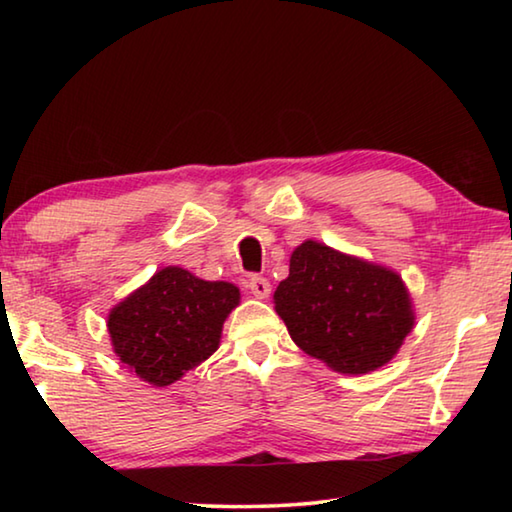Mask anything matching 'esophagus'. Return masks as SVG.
<instances>
[{
  "label": "esophagus",
  "mask_w": 512,
  "mask_h": 512,
  "mask_svg": "<svg viewBox=\"0 0 512 512\" xmlns=\"http://www.w3.org/2000/svg\"><path fill=\"white\" fill-rule=\"evenodd\" d=\"M246 289L253 293L255 298H268V293H271V282L266 280V277H259L253 275L250 280L246 282Z\"/></svg>",
  "instance_id": "esophagus-1"
}]
</instances>
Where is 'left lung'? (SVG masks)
Listing matches in <instances>:
<instances>
[{
  "instance_id": "left-lung-1",
  "label": "left lung",
  "mask_w": 512,
  "mask_h": 512,
  "mask_svg": "<svg viewBox=\"0 0 512 512\" xmlns=\"http://www.w3.org/2000/svg\"><path fill=\"white\" fill-rule=\"evenodd\" d=\"M273 300L298 348L348 375L391 361L413 327L400 275L316 241L293 250Z\"/></svg>"
}]
</instances>
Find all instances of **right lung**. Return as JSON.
<instances>
[{
	"instance_id": "add662e5",
	"label": "right lung",
	"mask_w": 512,
	"mask_h": 512,
	"mask_svg": "<svg viewBox=\"0 0 512 512\" xmlns=\"http://www.w3.org/2000/svg\"><path fill=\"white\" fill-rule=\"evenodd\" d=\"M237 305L235 284L167 266L110 311L112 348L137 377L169 386L219 348L223 320Z\"/></svg>"
}]
</instances>
